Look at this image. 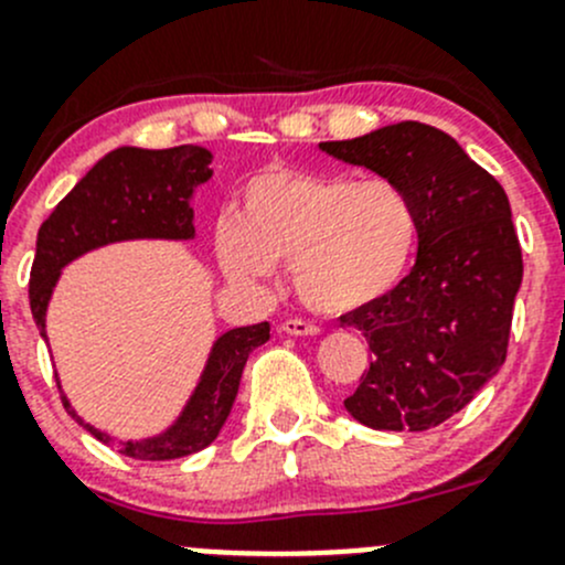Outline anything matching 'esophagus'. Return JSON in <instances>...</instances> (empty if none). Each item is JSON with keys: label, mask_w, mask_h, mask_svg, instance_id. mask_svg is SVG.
I'll use <instances>...</instances> for the list:
<instances>
[{"label": "esophagus", "mask_w": 565, "mask_h": 565, "mask_svg": "<svg viewBox=\"0 0 565 565\" xmlns=\"http://www.w3.org/2000/svg\"><path fill=\"white\" fill-rule=\"evenodd\" d=\"M281 330L287 335H317L319 328L315 322H306V319H284Z\"/></svg>", "instance_id": "1"}]
</instances>
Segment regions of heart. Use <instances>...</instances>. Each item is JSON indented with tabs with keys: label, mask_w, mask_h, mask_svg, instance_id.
<instances>
[{
	"label": "heart",
	"mask_w": 565,
	"mask_h": 565,
	"mask_svg": "<svg viewBox=\"0 0 565 565\" xmlns=\"http://www.w3.org/2000/svg\"><path fill=\"white\" fill-rule=\"evenodd\" d=\"M418 241L413 199L388 177L267 169L250 177L237 215L215 224L230 281L259 284L289 262L295 292L322 315H350L396 287Z\"/></svg>",
	"instance_id": "heart-1"
}]
</instances>
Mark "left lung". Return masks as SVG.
<instances>
[{
    "mask_svg": "<svg viewBox=\"0 0 565 565\" xmlns=\"http://www.w3.org/2000/svg\"><path fill=\"white\" fill-rule=\"evenodd\" d=\"M319 150L398 182L418 215L415 265L388 295L341 317L372 363L344 398L369 429L424 431L472 402L509 352L522 248L503 185L443 130L396 122Z\"/></svg>",
    "mask_w": 565,
    "mask_h": 565,
    "instance_id": "1",
    "label": "left lung"
}]
</instances>
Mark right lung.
<instances>
[{
    "mask_svg": "<svg viewBox=\"0 0 565 565\" xmlns=\"http://www.w3.org/2000/svg\"><path fill=\"white\" fill-rule=\"evenodd\" d=\"M204 147L182 145L169 150L117 147L100 158L71 193L54 207L38 232L30 273V306L45 341V309L60 270L87 250L119 241H191V196L213 177ZM270 339V324L226 330L213 344L202 380L180 418L163 435L147 440H114L76 415L65 396L67 413L93 437L141 461L180 459L207 448L230 418L248 355Z\"/></svg>",
    "mask_w": 565,
    "mask_h": 565,
    "instance_id": "1",
    "label": "right lung"
}]
</instances>
